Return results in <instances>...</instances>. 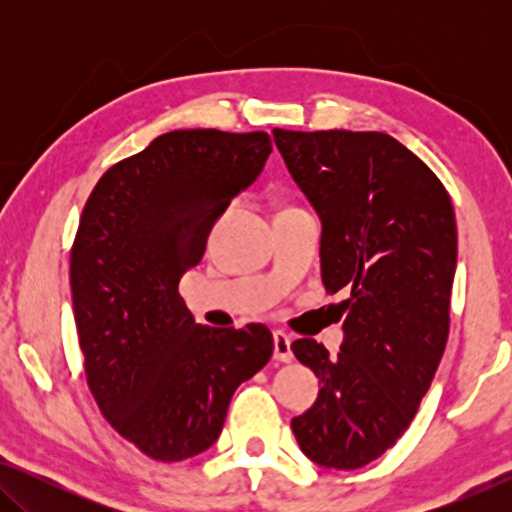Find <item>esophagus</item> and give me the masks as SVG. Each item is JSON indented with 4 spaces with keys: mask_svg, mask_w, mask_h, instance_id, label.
Listing matches in <instances>:
<instances>
[{
    "mask_svg": "<svg viewBox=\"0 0 512 512\" xmlns=\"http://www.w3.org/2000/svg\"><path fill=\"white\" fill-rule=\"evenodd\" d=\"M272 340H275V359L282 363H289L293 359L291 335H286L284 331H275L272 333Z\"/></svg>",
    "mask_w": 512,
    "mask_h": 512,
    "instance_id": "esophagus-1",
    "label": "esophagus"
}]
</instances>
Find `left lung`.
<instances>
[{
	"mask_svg": "<svg viewBox=\"0 0 512 512\" xmlns=\"http://www.w3.org/2000/svg\"><path fill=\"white\" fill-rule=\"evenodd\" d=\"M291 177L321 219V282L349 291L338 359L291 345L321 380L291 419L305 457L352 471L408 429L450 333L457 221L440 179L384 132L272 130Z\"/></svg>",
	"mask_w": 512,
	"mask_h": 512,
	"instance_id": "8db88e82",
	"label": "left lung"
}]
</instances>
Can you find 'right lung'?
Wrapping results in <instances>:
<instances>
[{"instance_id":"add662e5","label":"right lung","mask_w":512,"mask_h":512,"mask_svg":"<svg viewBox=\"0 0 512 512\" xmlns=\"http://www.w3.org/2000/svg\"><path fill=\"white\" fill-rule=\"evenodd\" d=\"M270 151L268 132H165L109 167L83 207L69 284L86 380L107 422L151 459L212 447L235 389L272 356L268 326H200L179 296Z\"/></svg>"}]
</instances>
